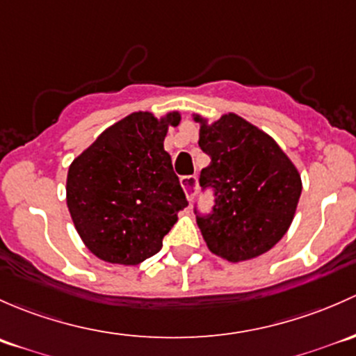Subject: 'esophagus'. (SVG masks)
Wrapping results in <instances>:
<instances>
[{
    "label": "esophagus",
    "instance_id": "1",
    "mask_svg": "<svg viewBox=\"0 0 356 356\" xmlns=\"http://www.w3.org/2000/svg\"><path fill=\"white\" fill-rule=\"evenodd\" d=\"M179 181H181V186H183V190H185L188 200H192L193 197H195L197 188H199V178L197 177H181L179 178Z\"/></svg>",
    "mask_w": 356,
    "mask_h": 356
}]
</instances>
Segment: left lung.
<instances>
[{
  "label": "left lung",
  "mask_w": 356,
  "mask_h": 356,
  "mask_svg": "<svg viewBox=\"0 0 356 356\" xmlns=\"http://www.w3.org/2000/svg\"><path fill=\"white\" fill-rule=\"evenodd\" d=\"M195 122L200 149L211 157L199 181L214 192L209 214L195 207L205 243L229 262L259 257L291 225L302 193L298 170L269 135L238 115L212 124L195 116Z\"/></svg>",
  "instance_id": "left-lung-1"
}]
</instances>
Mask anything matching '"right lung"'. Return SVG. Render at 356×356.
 Listing matches in <instances>:
<instances>
[{
	"label": "right lung",
	"instance_id": "obj_1",
	"mask_svg": "<svg viewBox=\"0 0 356 356\" xmlns=\"http://www.w3.org/2000/svg\"><path fill=\"white\" fill-rule=\"evenodd\" d=\"M178 123V113L161 120L131 113L72 163L68 211L96 257L123 266L144 262L161 250L178 211L188 205L164 151L168 127Z\"/></svg>",
	"mask_w": 356,
	"mask_h": 356
}]
</instances>
